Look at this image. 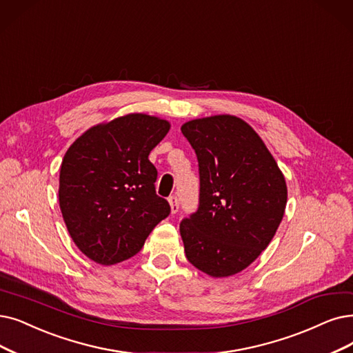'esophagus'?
I'll return each instance as SVG.
<instances>
[{"mask_svg": "<svg viewBox=\"0 0 353 353\" xmlns=\"http://www.w3.org/2000/svg\"><path fill=\"white\" fill-rule=\"evenodd\" d=\"M169 205H171V213L175 214L178 213V208H179V204H178V199L176 196H169Z\"/></svg>", "mask_w": 353, "mask_h": 353, "instance_id": "esophagus-1", "label": "esophagus"}]
</instances>
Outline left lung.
<instances>
[{
	"instance_id": "obj_1",
	"label": "left lung",
	"mask_w": 353,
	"mask_h": 353,
	"mask_svg": "<svg viewBox=\"0 0 353 353\" xmlns=\"http://www.w3.org/2000/svg\"><path fill=\"white\" fill-rule=\"evenodd\" d=\"M199 158L200 207L179 232L188 261L213 278L232 276L271 243L287 205V182L272 153L232 114L181 125Z\"/></svg>"
}]
</instances>
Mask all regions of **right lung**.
<instances>
[{
  "label": "right lung",
  "instance_id": "1",
  "mask_svg": "<svg viewBox=\"0 0 353 353\" xmlns=\"http://www.w3.org/2000/svg\"><path fill=\"white\" fill-rule=\"evenodd\" d=\"M169 129L165 119L130 112L92 125L66 150L59 207L74 243L95 263L136 255L171 211L154 192L158 172L149 161Z\"/></svg>",
  "mask_w": 353,
  "mask_h": 353
}]
</instances>
